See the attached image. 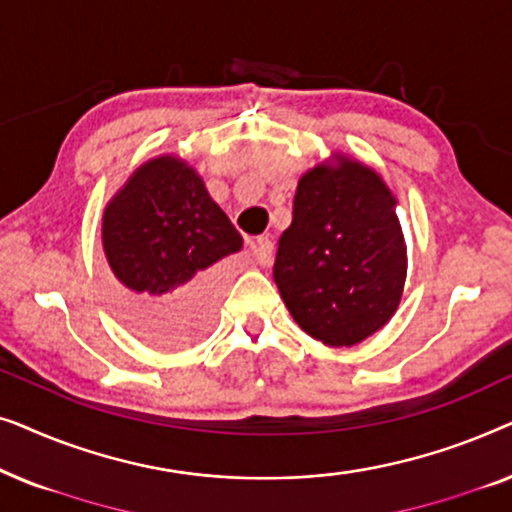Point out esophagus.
<instances>
[{"instance_id":"1","label":"esophagus","mask_w":512,"mask_h":512,"mask_svg":"<svg viewBox=\"0 0 512 512\" xmlns=\"http://www.w3.org/2000/svg\"><path fill=\"white\" fill-rule=\"evenodd\" d=\"M251 254H254L258 265H270L272 261V242L268 237H256V240L249 242Z\"/></svg>"}]
</instances>
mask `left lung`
Wrapping results in <instances>:
<instances>
[{"instance_id":"1","label":"left lung","mask_w":512,"mask_h":512,"mask_svg":"<svg viewBox=\"0 0 512 512\" xmlns=\"http://www.w3.org/2000/svg\"><path fill=\"white\" fill-rule=\"evenodd\" d=\"M396 195L342 151L298 179L275 282L291 317L328 347L359 345L394 317L408 275Z\"/></svg>"}]
</instances>
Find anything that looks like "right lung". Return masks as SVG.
<instances>
[{
  "label": "right lung",
  "mask_w": 512,
  "mask_h": 512,
  "mask_svg": "<svg viewBox=\"0 0 512 512\" xmlns=\"http://www.w3.org/2000/svg\"><path fill=\"white\" fill-rule=\"evenodd\" d=\"M102 249L125 324L146 342L177 347L212 324L219 300L214 265L242 249V235L198 170L177 153H160L111 195Z\"/></svg>",
  "instance_id": "1"
}]
</instances>
